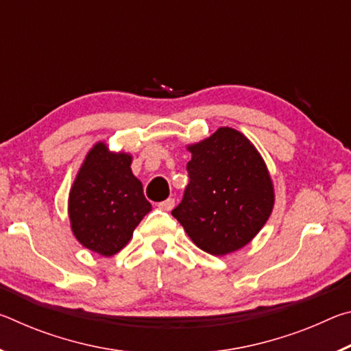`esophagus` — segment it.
Returning <instances> with one entry per match:
<instances>
[{"mask_svg":"<svg viewBox=\"0 0 351 351\" xmlns=\"http://www.w3.org/2000/svg\"><path fill=\"white\" fill-rule=\"evenodd\" d=\"M158 207L161 210H167L169 212V210H171L175 207V199L173 198H167L165 201H162V203H159Z\"/></svg>","mask_w":351,"mask_h":351,"instance_id":"34e87169","label":"esophagus"}]
</instances>
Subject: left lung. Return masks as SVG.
<instances>
[{"instance_id":"left-lung-1","label":"left lung","mask_w":351,"mask_h":351,"mask_svg":"<svg viewBox=\"0 0 351 351\" xmlns=\"http://www.w3.org/2000/svg\"><path fill=\"white\" fill-rule=\"evenodd\" d=\"M187 148L189 184L171 215L204 252L226 255L246 246L274 206V187L260 153L229 127Z\"/></svg>"}]
</instances>
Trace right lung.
I'll return each mask as SVG.
<instances>
[{"label":"right lung","mask_w":351,"mask_h":351,"mask_svg":"<svg viewBox=\"0 0 351 351\" xmlns=\"http://www.w3.org/2000/svg\"><path fill=\"white\" fill-rule=\"evenodd\" d=\"M132 156L104 142L91 148L69 192L71 229L83 246L111 257L127 245L152 204L132 171Z\"/></svg>","instance_id":"1"}]
</instances>
